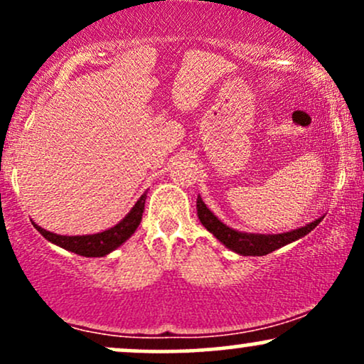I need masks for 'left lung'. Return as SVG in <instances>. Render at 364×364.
Wrapping results in <instances>:
<instances>
[{
    "mask_svg": "<svg viewBox=\"0 0 364 364\" xmlns=\"http://www.w3.org/2000/svg\"><path fill=\"white\" fill-rule=\"evenodd\" d=\"M196 214H198V219L200 223L203 224V228H205L208 232H212L225 248H229L231 252H235L237 255H243V257H263V255L272 253L275 250L282 248V246L306 236L308 232H311L313 229L321 223V219H323V217H320V219L313 220V223L303 225V228L281 232V235H253V232H241L229 228V225H225L224 223H220V220L212 214L210 208L203 203L202 196L200 195L198 198H196Z\"/></svg>",
    "mask_w": 364,
    "mask_h": 364,
    "instance_id": "left-lung-1",
    "label": "left lung"
}]
</instances>
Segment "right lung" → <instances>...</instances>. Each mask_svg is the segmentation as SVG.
I'll return each mask as SVG.
<instances>
[{"mask_svg": "<svg viewBox=\"0 0 364 364\" xmlns=\"http://www.w3.org/2000/svg\"><path fill=\"white\" fill-rule=\"evenodd\" d=\"M145 198H147V193H144L139 200H136V203L133 205L132 210L124 215L123 220H119L118 224L106 229V231L95 232V235L61 236L46 231V229L37 225L36 223L32 224H34V228L46 237V240L51 241L53 245L68 250V252L82 255V257H106L107 253L114 252L118 246L123 245L124 241L136 231V228H139L141 220V214H144Z\"/></svg>", "mask_w": 364, "mask_h": 364, "instance_id": "add662e5", "label": "right lung"}]
</instances>
